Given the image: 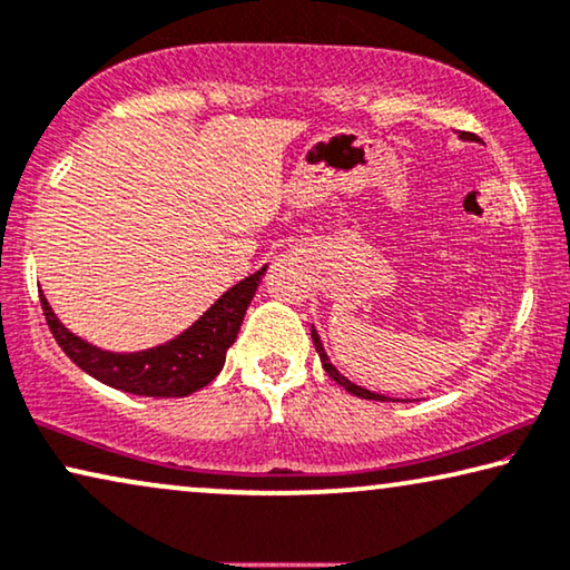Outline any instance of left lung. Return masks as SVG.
Listing matches in <instances>:
<instances>
[{
  "instance_id": "left-lung-1",
  "label": "left lung",
  "mask_w": 570,
  "mask_h": 570,
  "mask_svg": "<svg viewBox=\"0 0 570 570\" xmlns=\"http://www.w3.org/2000/svg\"><path fill=\"white\" fill-rule=\"evenodd\" d=\"M470 134H462V139H468ZM312 343H315V348H317V354H320V362H323V368L327 374L333 376L335 382L341 384V387H346L351 395H356V397H364V400H390V397H384V395H376V392H368V390H364V387H358V384H354L351 380H346V376H343L338 368H335L333 364H331V358H327V354H325V348H323V341H320V335H317V331H315V325H312Z\"/></svg>"
}]
</instances>
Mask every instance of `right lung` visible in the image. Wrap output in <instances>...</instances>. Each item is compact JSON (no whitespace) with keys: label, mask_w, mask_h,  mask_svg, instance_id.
<instances>
[{"label":"right lung","mask_w":570,"mask_h":570,"mask_svg":"<svg viewBox=\"0 0 570 570\" xmlns=\"http://www.w3.org/2000/svg\"><path fill=\"white\" fill-rule=\"evenodd\" d=\"M263 274H266V266L224 292L178 338L147 351H134V354H116V351L92 346L61 325L43 292L41 304L56 343L82 372L108 387L134 392V395L186 397L206 387L222 372L227 348L237 338Z\"/></svg>","instance_id":"right-lung-1"}]
</instances>
